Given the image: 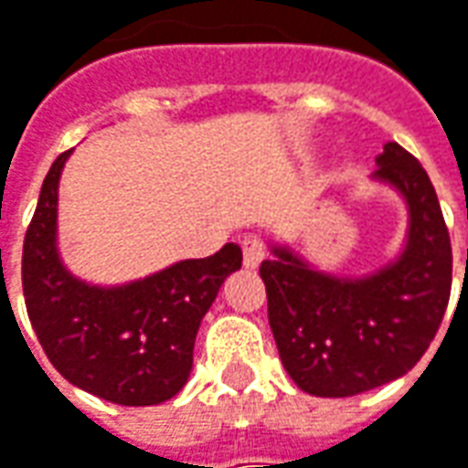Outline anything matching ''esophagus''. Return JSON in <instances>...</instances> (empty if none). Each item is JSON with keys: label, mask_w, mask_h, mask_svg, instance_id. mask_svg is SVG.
I'll list each match as a JSON object with an SVG mask.
<instances>
[{"label": "esophagus", "mask_w": 468, "mask_h": 468, "mask_svg": "<svg viewBox=\"0 0 468 468\" xmlns=\"http://www.w3.org/2000/svg\"><path fill=\"white\" fill-rule=\"evenodd\" d=\"M265 242L258 239V237H247L242 242V255H244V268H258L262 261H265Z\"/></svg>", "instance_id": "1"}]
</instances>
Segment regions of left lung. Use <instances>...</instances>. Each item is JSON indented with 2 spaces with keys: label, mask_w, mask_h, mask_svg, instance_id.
I'll list each match as a JSON object with an SVG mask.
<instances>
[{
  "label": "left lung",
  "mask_w": 468,
  "mask_h": 468,
  "mask_svg": "<svg viewBox=\"0 0 468 468\" xmlns=\"http://www.w3.org/2000/svg\"><path fill=\"white\" fill-rule=\"evenodd\" d=\"M375 161V179L399 189L409 207L396 261L362 279H338L273 244V261L261 265L281 362L310 396H356L406 375L451 299V237L427 171L399 143H386Z\"/></svg>",
  "instance_id": "obj_1"
}]
</instances>
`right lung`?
<instances>
[{
  "mask_svg": "<svg viewBox=\"0 0 468 468\" xmlns=\"http://www.w3.org/2000/svg\"><path fill=\"white\" fill-rule=\"evenodd\" d=\"M69 154L46 174L23 242L30 325L72 386L122 406L169 401L187 383L200 320L226 276L242 268V250L224 244L210 258L174 262L122 286L75 279L57 250V189Z\"/></svg>",
  "mask_w": 468,
  "mask_h": 468,
  "instance_id": "obj_1",
  "label": "right lung"
}]
</instances>
